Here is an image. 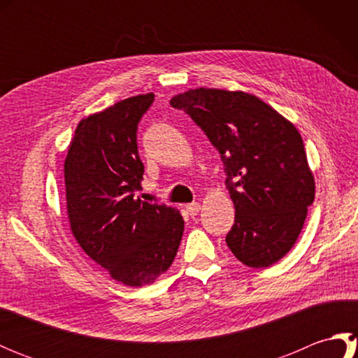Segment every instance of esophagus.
Returning <instances> with one entry per match:
<instances>
[{"label": "esophagus", "instance_id": "esophagus-1", "mask_svg": "<svg viewBox=\"0 0 358 358\" xmlns=\"http://www.w3.org/2000/svg\"><path fill=\"white\" fill-rule=\"evenodd\" d=\"M200 209H201L200 203H196V201L187 204V206H186V210L189 212V215H196L200 212Z\"/></svg>", "mask_w": 358, "mask_h": 358}]
</instances>
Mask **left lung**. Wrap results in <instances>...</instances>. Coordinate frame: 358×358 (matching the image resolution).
Returning a JSON list of instances; mask_svg holds the SVG:
<instances>
[{"label":"left lung","instance_id":"obj_1","mask_svg":"<svg viewBox=\"0 0 358 358\" xmlns=\"http://www.w3.org/2000/svg\"><path fill=\"white\" fill-rule=\"evenodd\" d=\"M220 152L235 223L226 243L249 268H268L295 245L315 196L295 126L246 92L191 89L171 100Z\"/></svg>","mask_w":358,"mask_h":358}]
</instances>
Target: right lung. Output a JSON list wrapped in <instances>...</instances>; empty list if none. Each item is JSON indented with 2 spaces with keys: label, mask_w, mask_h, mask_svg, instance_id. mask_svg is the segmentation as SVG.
Instances as JSON below:
<instances>
[{
  "label": "right lung",
  "mask_w": 358,
  "mask_h": 358,
  "mask_svg": "<svg viewBox=\"0 0 358 358\" xmlns=\"http://www.w3.org/2000/svg\"><path fill=\"white\" fill-rule=\"evenodd\" d=\"M154 98H126L81 120L64 162L73 237L113 280L136 287L169 269L185 231L180 210L135 199L144 173L136 129Z\"/></svg>",
  "instance_id": "1"
}]
</instances>
